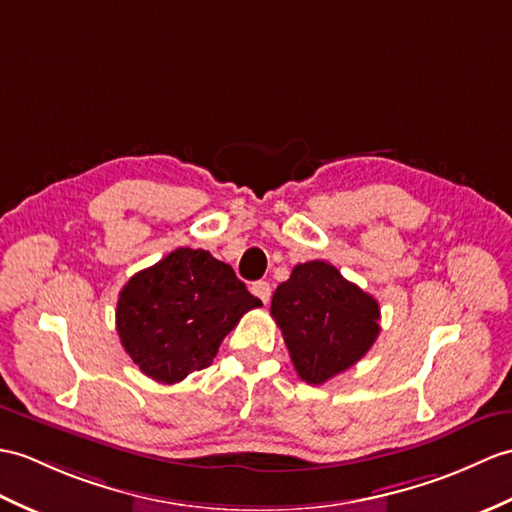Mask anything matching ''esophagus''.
<instances>
[{
  "label": "esophagus",
  "mask_w": 512,
  "mask_h": 512,
  "mask_svg": "<svg viewBox=\"0 0 512 512\" xmlns=\"http://www.w3.org/2000/svg\"><path fill=\"white\" fill-rule=\"evenodd\" d=\"M251 292L257 296V299L261 301V303H268L270 301V294H272V290H270V283L268 281H255L253 283V288H251Z\"/></svg>",
  "instance_id": "esophagus-1"
}]
</instances>
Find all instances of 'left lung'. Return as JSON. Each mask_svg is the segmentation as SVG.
<instances>
[{"instance_id":"left-lung-1","label":"left lung","mask_w":512,"mask_h":512,"mask_svg":"<svg viewBox=\"0 0 512 512\" xmlns=\"http://www.w3.org/2000/svg\"><path fill=\"white\" fill-rule=\"evenodd\" d=\"M270 314L296 373L312 386L360 362L379 336V303L320 259L294 266L272 294Z\"/></svg>"}]
</instances>
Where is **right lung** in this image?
<instances>
[{"label":"right lung","instance_id":"right-lung-1","mask_svg":"<svg viewBox=\"0 0 512 512\" xmlns=\"http://www.w3.org/2000/svg\"><path fill=\"white\" fill-rule=\"evenodd\" d=\"M261 301L209 251L176 248L128 279L117 301L122 347L154 382L207 368L224 336Z\"/></svg>","mask_w":512,"mask_h":512}]
</instances>
